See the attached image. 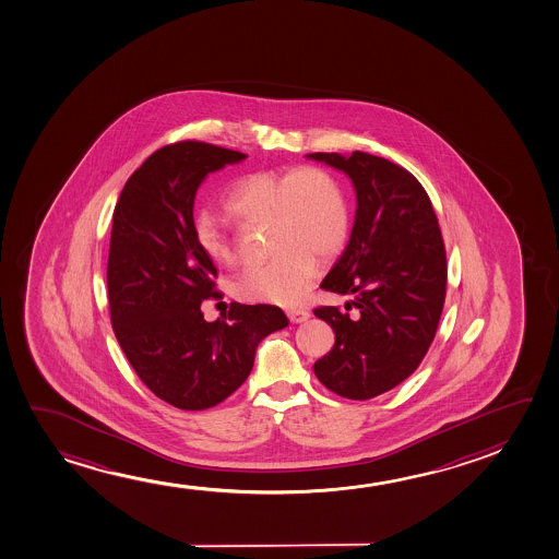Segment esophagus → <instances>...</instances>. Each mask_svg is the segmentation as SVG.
<instances>
[{
    "mask_svg": "<svg viewBox=\"0 0 559 559\" xmlns=\"http://www.w3.org/2000/svg\"><path fill=\"white\" fill-rule=\"evenodd\" d=\"M287 318L292 320L293 323H302L307 322L310 314H308L307 310H299V308H289L287 310Z\"/></svg>",
    "mask_w": 559,
    "mask_h": 559,
    "instance_id": "1",
    "label": "esophagus"
}]
</instances>
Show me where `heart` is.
<instances>
[{"label": "heart", "instance_id": "heart-1", "mask_svg": "<svg viewBox=\"0 0 559 559\" xmlns=\"http://www.w3.org/2000/svg\"><path fill=\"white\" fill-rule=\"evenodd\" d=\"M224 206L243 224H266L272 259L237 275L239 299L295 305L314 282L318 259L335 257L348 237L350 206L345 189L328 170L300 166L289 173H252L229 189ZM201 251L216 264L234 259L218 216L201 213L193 224Z\"/></svg>", "mask_w": 559, "mask_h": 559}]
</instances>
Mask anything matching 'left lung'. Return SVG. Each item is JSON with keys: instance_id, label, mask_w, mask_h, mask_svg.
<instances>
[{"instance_id": "1", "label": "left lung", "mask_w": 559, "mask_h": 559, "mask_svg": "<svg viewBox=\"0 0 559 559\" xmlns=\"http://www.w3.org/2000/svg\"><path fill=\"white\" fill-rule=\"evenodd\" d=\"M307 157L345 173L356 191L350 239L320 285L350 300L314 310L335 331L316 378L338 396L368 401L412 376L435 338L447 295L441 228L406 168L362 151Z\"/></svg>"}]
</instances>
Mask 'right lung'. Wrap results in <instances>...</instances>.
I'll return each instance as SVG.
<instances>
[{"instance_id": "1", "label": "right lung", "mask_w": 559, "mask_h": 559, "mask_svg": "<svg viewBox=\"0 0 559 559\" xmlns=\"http://www.w3.org/2000/svg\"><path fill=\"white\" fill-rule=\"evenodd\" d=\"M247 155L203 142L155 151L130 178L112 214L107 287L110 322L135 373L160 401L213 408L243 385L262 338L289 325L272 305L231 302L206 322L216 267L193 236V205L211 173Z\"/></svg>"}]
</instances>
